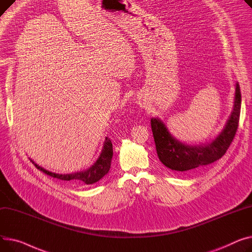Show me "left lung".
<instances>
[{"label":"left lung","mask_w":252,"mask_h":252,"mask_svg":"<svg viewBox=\"0 0 252 252\" xmlns=\"http://www.w3.org/2000/svg\"><path fill=\"white\" fill-rule=\"evenodd\" d=\"M241 109V93L238 82L235 84L233 108L225 126L212 141L189 145L174 137L158 117L152 118V130L159 160L172 171L188 174L197 172L223 157L238 128Z\"/></svg>","instance_id":"left-lung-1"}]
</instances>
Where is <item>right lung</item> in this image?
Segmentation results:
<instances>
[{
  "label": "right lung",
  "instance_id": "obj_1",
  "mask_svg": "<svg viewBox=\"0 0 252 252\" xmlns=\"http://www.w3.org/2000/svg\"><path fill=\"white\" fill-rule=\"evenodd\" d=\"M112 157H113V144L111 140L108 137H106L105 141H103L101 152L98 158H96V160L94 162V164L86 170H82L75 173H70V174H57L38 166L32 158H31V161H32V164H34V166L38 170L42 171L43 173H46L51 177H54V178L64 180V181H69L72 183H84L86 185H90L99 181L109 173L111 168Z\"/></svg>",
  "mask_w": 252,
  "mask_h": 252
}]
</instances>
